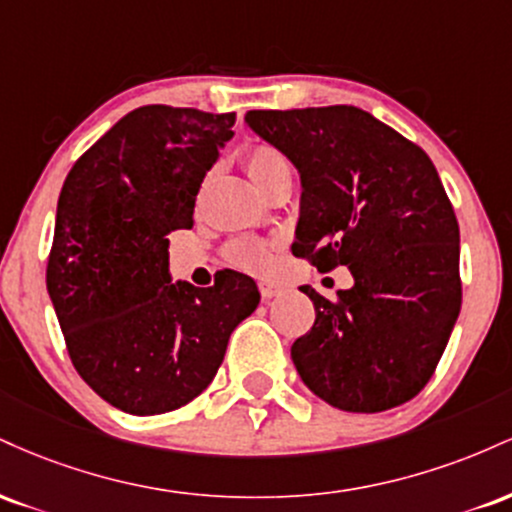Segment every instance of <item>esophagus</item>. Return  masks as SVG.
Masks as SVG:
<instances>
[{
  "instance_id": "34e87169",
  "label": "esophagus",
  "mask_w": 512,
  "mask_h": 512,
  "mask_svg": "<svg viewBox=\"0 0 512 512\" xmlns=\"http://www.w3.org/2000/svg\"><path fill=\"white\" fill-rule=\"evenodd\" d=\"M260 293H262V301H272L274 296H279L281 286L274 284V281H260Z\"/></svg>"
}]
</instances>
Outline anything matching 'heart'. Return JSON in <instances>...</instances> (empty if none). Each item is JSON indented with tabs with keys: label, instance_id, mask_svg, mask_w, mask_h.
Here are the masks:
<instances>
[{
	"label": "heart",
	"instance_id": "heart-1",
	"mask_svg": "<svg viewBox=\"0 0 512 512\" xmlns=\"http://www.w3.org/2000/svg\"><path fill=\"white\" fill-rule=\"evenodd\" d=\"M245 170H248L250 180L257 187H267L269 182L279 175L291 173L289 161L281 154L279 149L269 144H255L250 146L245 154ZM276 252H279V240L272 238H257V236H243L228 243L226 255L236 267L248 269L255 274H269L276 264Z\"/></svg>",
	"mask_w": 512,
	"mask_h": 512
}]
</instances>
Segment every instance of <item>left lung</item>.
Returning a JSON list of instances; mask_svg holds the SVG:
<instances>
[{
  "label": "left lung",
  "mask_w": 512,
  "mask_h": 512,
  "mask_svg": "<svg viewBox=\"0 0 512 512\" xmlns=\"http://www.w3.org/2000/svg\"><path fill=\"white\" fill-rule=\"evenodd\" d=\"M250 129L301 173L293 252L354 286L315 305L291 346L298 375L332 407L375 414L424 390L462 305L460 226L421 146L354 105L250 110Z\"/></svg>",
  "instance_id": "obj_1"
}]
</instances>
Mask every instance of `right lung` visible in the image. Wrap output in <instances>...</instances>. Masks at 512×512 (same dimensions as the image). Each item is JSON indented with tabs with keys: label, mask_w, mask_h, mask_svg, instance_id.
<instances>
[{
	"label": "right lung",
	"mask_w": 512,
	"mask_h": 512,
	"mask_svg": "<svg viewBox=\"0 0 512 512\" xmlns=\"http://www.w3.org/2000/svg\"><path fill=\"white\" fill-rule=\"evenodd\" d=\"M236 113L144 105L110 127L64 180L48 293L76 373L113 407L166 414L207 390L228 337L260 303L250 276L209 289L168 272V236L192 228L204 175Z\"/></svg>",
	"instance_id": "obj_1"
}]
</instances>
